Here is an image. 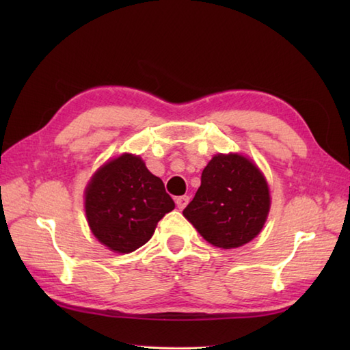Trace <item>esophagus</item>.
<instances>
[{
    "label": "esophagus",
    "instance_id": "1",
    "mask_svg": "<svg viewBox=\"0 0 350 350\" xmlns=\"http://www.w3.org/2000/svg\"><path fill=\"white\" fill-rule=\"evenodd\" d=\"M188 203H189V197L188 196H182V197H177L176 198V204H177V207H179L180 211L185 209Z\"/></svg>",
    "mask_w": 350,
    "mask_h": 350
}]
</instances>
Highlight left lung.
<instances>
[{"instance_id":"8db88e82","label":"left lung","mask_w":350,"mask_h":350,"mask_svg":"<svg viewBox=\"0 0 350 350\" xmlns=\"http://www.w3.org/2000/svg\"><path fill=\"white\" fill-rule=\"evenodd\" d=\"M271 207L269 187L254 162L242 154H215L183 217L215 247H242L262 232Z\"/></svg>"}]
</instances>
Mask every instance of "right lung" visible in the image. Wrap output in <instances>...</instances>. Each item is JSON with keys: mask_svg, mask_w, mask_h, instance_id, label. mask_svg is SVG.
<instances>
[{"mask_svg": "<svg viewBox=\"0 0 350 350\" xmlns=\"http://www.w3.org/2000/svg\"><path fill=\"white\" fill-rule=\"evenodd\" d=\"M84 204L96 239L122 254L143 247L163 215L174 209L162 180L131 153L96 171L85 188Z\"/></svg>", "mask_w": 350, "mask_h": 350, "instance_id": "obj_1", "label": "right lung"}]
</instances>
